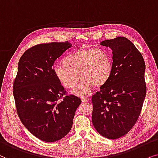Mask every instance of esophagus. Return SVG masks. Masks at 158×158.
<instances>
[{
    "mask_svg": "<svg viewBox=\"0 0 158 158\" xmlns=\"http://www.w3.org/2000/svg\"><path fill=\"white\" fill-rule=\"evenodd\" d=\"M81 101H82L83 102H88V101L89 100V98H87V97L82 96V97H81Z\"/></svg>",
    "mask_w": 158,
    "mask_h": 158,
    "instance_id": "34e87169",
    "label": "esophagus"
}]
</instances>
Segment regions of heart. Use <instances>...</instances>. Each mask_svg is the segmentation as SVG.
Returning a JSON list of instances; mask_svg holds the SVG:
<instances>
[{"label": "heart", "mask_w": 158, "mask_h": 158, "mask_svg": "<svg viewBox=\"0 0 158 158\" xmlns=\"http://www.w3.org/2000/svg\"><path fill=\"white\" fill-rule=\"evenodd\" d=\"M63 64L52 70L56 80L62 87L71 89L80 77V81L73 90V93L79 96L89 94L94 86L100 87L106 85L113 70L110 55L98 48H79L67 55Z\"/></svg>", "instance_id": "heart-1"}]
</instances>
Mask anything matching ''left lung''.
Returning a JSON list of instances; mask_svg holds the SVG:
<instances>
[{"label": "left lung", "mask_w": 158, "mask_h": 158, "mask_svg": "<svg viewBox=\"0 0 158 158\" xmlns=\"http://www.w3.org/2000/svg\"><path fill=\"white\" fill-rule=\"evenodd\" d=\"M100 45L113 50L110 79L92 97V121L100 135L116 139L127 134L139 116L146 96L145 64L129 40L118 37Z\"/></svg>", "instance_id": "obj_1"}]
</instances>
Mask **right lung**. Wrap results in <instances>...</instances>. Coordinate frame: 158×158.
<instances>
[{
    "label": "right lung",
    "mask_w": 158,
    "mask_h": 158,
    "mask_svg": "<svg viewBox=\"0 0 158 158\" xmlns=\"http://www.w3.org/2000/svg\"><path fill=\"white\" fill-rule=\"evenodd\" d=\"M71 47L68 42L40 44L26 50L18 64L13 94L19 117L29 132L46 142L60 140L70 131L81 102L78 97L66 95L52 71L56 60Z\"/></svg>",
    "instance_id": "right-lung-1"
}]
</instances>
